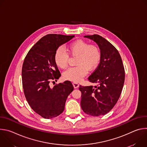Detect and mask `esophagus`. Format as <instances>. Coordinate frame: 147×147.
I'll use <instances>...</instances> for the list:
<instances>
[{
  "label": "esophagus",
  "mask_w": 147,
  "mask_h": 147,
  "mask_svg": "<svg viewBox=\"0 0 147 147\" xmlns=\"http://www.w3.org/2000/svg\"><path fill=\"white\" fill-rule=\"evenodd\" d=\"M73 87H74V88H77L79 87V84L76 82H73Z\"/></svg>",
  "instance_id": "34e87169"
}]
</instances>
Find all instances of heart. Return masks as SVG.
I'll list each match as a JSON object with an SVG mask.
<instances>
[{
  "instance_id": "1",
  "label": "heart",
  "mask_w": 147,
  "mask_h": 147,
  "mask_svg": "<svg viewBox=\"0 0 147 147\" xmlns=\"http://www.w3.org/2000/svg\"><path fill=\"white\" fill-rule=\"evenodd\" d=\"M68 51L72 56H77L76 67H70L63 74L64 79L78 82L86 76L88 70L92 71L99 65L101 53L95 45H89L82 40H77L68 46ZM68 54L61 48H59L54 55L56 65L61 69H66L68 65Z\"/></svg>"
}]
</instances>
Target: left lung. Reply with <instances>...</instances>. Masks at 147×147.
Instances as JSON below:
<instances>
[{
	"instance_id": "8db88e82",
	"label": "left lung",
	"mask_w": 147,
	"mask_h": 147,
	"mask_svg": "<svg viewBox=\"0 0 147 147\" xmlns=\"http://www.w3.org/2000/svg\"><path fill=\"white\" fill-rule=\"evenodd\" d=\"M84 37L97 44L101 59L98 67L88 77L96 86H80L81 107L86 113L99 116L108 113L117 102L124 82V69L118 51L106 39L95 34Z\"/></svg>"
}]
</instances>
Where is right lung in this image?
I'll use <instances>...</instances> for the list:
<instances>
[{"label":"right lung","instance_id":"obj_1","mask_svg":"<svg viewBox=\"0 0 147 147\" xmlns=\"http://www.w3.org/2000/svg\"><path fill=\"white\" fill-rule=\"evenodd\" d=\"M74 37L48 34L37 42L24 59L22 82L26 98L32 110L45 119L55 117L63 112L67 98L74 90L69 81L50 86L51 81H56L61 76L54 61L55 53Z\"/></svg>","mask_w":147,"mask_h":147}]
</instances>
